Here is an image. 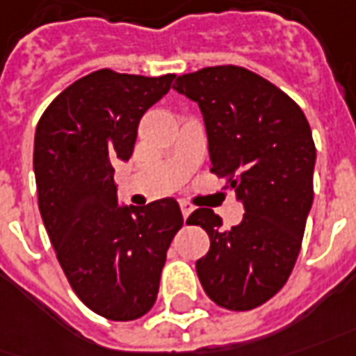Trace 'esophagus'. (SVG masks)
I'll return each mask as SVG.
<instances>
[{"label": "esophagus", "mask_w": 356, "mask_h": 356, "mask_svg": "<svg viewBox=\"0 0 356 356\" xmlns=\"http://www.w3.org/2000/svg\"><path fill=\"white\" fill-rule=\"evenodd\" d=\"M191 212H193V207L188 202H181V214H183V218L187 220Z\"/></svg>", "instance_id": "esophagus-1"}]
</instances>
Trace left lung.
I'll list each match as a JSON object with an SVG mask.
<instances>
[{
  "label": "left lung",
  "instance_id": "1",
  "mask_svg": "<svg viewBox=\"0 0 356 356\" xmlns=\"http://www.w3.org/2000/svg\"><path fill=\"white\" fill-rule=\"evenodd\" d=\"M173 89L200 108L212 171L245 210L232 229L210 209L188 216L210 238L198 280L222 308L253 310L284 286L300 253L314 202L310 124L286 93L245 67H204Z\"/></svg>",
  "mask_w": 356,
  "mask_h": 356
}]
</instances>
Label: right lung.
Instances as JSON below:
<instances>
[{
	"mask_svg": "<svg viewBox=\"0 0 356 356\" xmlns=\"http://www.w3.org/2000/svg\"><path fill=\"white\" fill-rule=\"evenodd\" d=\"M173 77L99 70L64 89L36 127L33 165L48 238L77 298L107 320L152 310L183 226L177 200L120 207L115 187V165L132 156L140 118Z\"/></svg>",
	"mask_w": 356,
	"mask_h": 356,
	"instance_id": "right-lung-1",
	"label": "right lung"
}]
</instances>
